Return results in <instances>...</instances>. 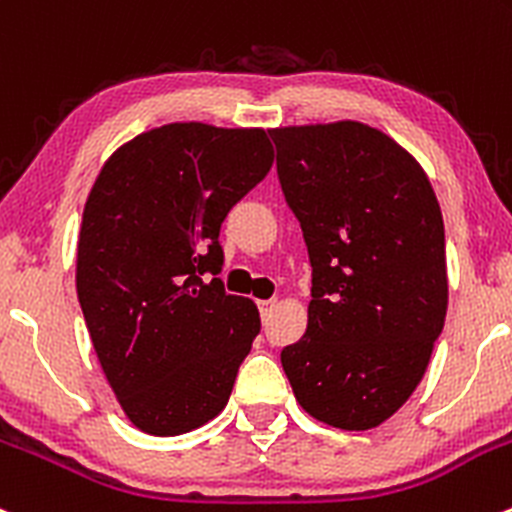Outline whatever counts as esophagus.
<instances>
[{"mask_svg":"<svg viewBox=\"0 0 512 512\" xmlns=\"http://www.w3.org/2000/svg\"><path fill=\"white\" fill-rule=\"evenodd\" d=\"M257 309H260L262 319H265V316H270V311L274 309V299H265V301H257Z\"/></svg>","mask_w":512,"mask_h":512,"instance_id":"obj_1","label":"esophagus"}]
</instances>
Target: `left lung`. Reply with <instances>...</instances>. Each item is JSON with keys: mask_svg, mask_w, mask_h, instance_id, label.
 I'll list each match as a JSON object with an SVG mask.
<instances>
[{"mask_svg": "<svg viewBox=\"0 0 512 512\" xmlns=\"http://www.w3.org/2000/svg\"><path fill=\"white\" fill-rule=\"evenodd\" d=\"M311 262L309 324L282 351L297 402L363 432L422 380L449 282L439 201L410 152L363 122L270 129Z\"/></svg>", "mask_w": 512, "mask_h": 512, "instance_id": "left-lung-1", "label": "left lung"}]
</instances>
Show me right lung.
Wrapping results in <instances>:
<instances>
[{"mask_svg": "<svg viewBox=\"0 0 512 512\" xmlns=\"http://www.w3.org/2000/svg\"><path fill=\"white\" fill-rule=\"evenodd\" d=\"M274 159L265 129L174 122L122 144L83 211L75 287L107 383L154 437L228 405L260 311L228 294L220 225Z\"/></svg>", "mask_w": 512, "mask_h": 512, "instance_id": "obj_1", "label": "right lung"}]
</instances>
